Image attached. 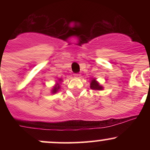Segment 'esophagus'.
Instances as JSON below:
<instances>
[{
  "instance_id": "esophagus-1",
  "label": "esophagus",
  "mask_w": 150,
  "mask_h": 150,
  "mask_svg": "<svg viewBox=\"0 0 150 150\" xmlns=\"http://www.w3.org/2000/svg\"><path fill=\"white\" fill-rule=\"evenodd\" d=\"M80 74H79V73L74 74V77H80Z\"/></svg>"
}]
</instances>
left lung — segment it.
Instances as JSON below:
<instances>
[{
  "label": "left lung",
  "instance_id": "left-lung-1",
  "mask_svg": "<svg viewBox=\"0 0 150 150\" xmlns=\"http://www.w3.org/2000/svg\"><path fill=\"white\" fill-rule=\"evenodd\" d=\"M90 87L92 89H94V90H101L103 87L96 81L95 80H92L90 84Z\"/></svg>",
  "mask_w": 150,
  "mask_h": 150
}]
</instances>
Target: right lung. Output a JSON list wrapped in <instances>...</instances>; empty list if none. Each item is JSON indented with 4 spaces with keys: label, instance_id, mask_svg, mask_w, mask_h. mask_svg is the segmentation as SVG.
<instances>
[{
    "label": "right lung",
    "instance_id": "1",
    "mask_svg": "<svg viewBox=\"0 0 150 150\" xmlns=\"http://www.w3.org/2000/svg\"><path fill=\"white\" fill-rule=\"evenodd\" d=\"M59 88H60V85H56V87H53V89H52V92L53 93H56L58 90V89H59Z\"/></svg>",
    "mask_w": 150,
    "mask_h": 150
}]
</instances>
